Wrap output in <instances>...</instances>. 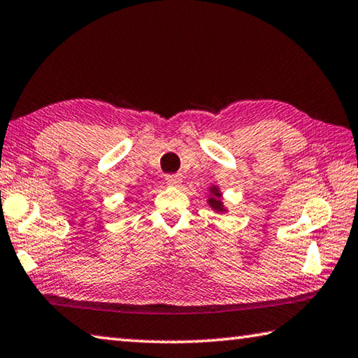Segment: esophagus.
Segmentation results:
<instances>
[{"instance_id": "esophagus-1", "label": "esophagus", "mask_w": 358, "mask_h": 358, "mask_svg": "<svg viewBox=\"0 0 358 358\" xmlns=\"http://www.w3.org/2000/svg\"><path fill=\"white\" fill-rule=\"evenodd\" d=\"M181 181H183L181 175H167V177H166V183L169 186H180Z\"/></svg>"}]
</instances>
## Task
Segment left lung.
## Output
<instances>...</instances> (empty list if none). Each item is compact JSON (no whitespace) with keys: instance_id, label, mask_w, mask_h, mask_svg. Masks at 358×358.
I'll list each match as a JSON object with an SVG mask.
<instances>
[{"instance_id":"1","label":"left lung","mask_w":358,"mask_h":358,"mask_svg":"<svg viewBox=\"0 0 358 358\" xmlns=\"http://www.w3.org/2000/svg\"><path fill=\"white\" fill-rule=\"evenodd\" d=\"M223 192H221L218 185H212L208 186V199L207 203L208 207L217 213H228V208L223 206Z\"/></svg>"}]
</instances>
